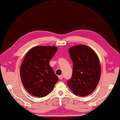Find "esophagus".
Wrapping results in <instances>:
<instances>
[{
    "label": "esophagus",
    "mask_w": 120,
    "mask_h": 120,
    "mask_svg": "<svg viewBox=\"0 0 120 120\" xmlns=\"http://www.w3.org/2000/svg\"><path fill=\"white\" fill-rule=\"evenodd\" d=\"M58 77L60 79H62L63 78V75H59L58 76Z\"/></svg>",
    "instance_id": "obj_1"
}]
</instances>
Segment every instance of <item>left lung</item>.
<instances>
[{"label": "left lung", "instance_id": "8db88e82", "mask_svg": "<svg viewBox=\"0 0 120 120\" xmlns=\"http://www.w3.org/2000/svg\"><path fill=\"white\" fill-rule=\"evenodd\" d=\"M68 52L73 65L68 86L76 95L87 96L95 90L101 77L98 56L92 48L82 45L72 47Z\"/></svg>", "mask_w": 120, "mask_h": 120}]
</instances>
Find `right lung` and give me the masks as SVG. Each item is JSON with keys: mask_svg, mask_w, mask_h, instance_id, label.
<instances>
[{"mask_svg": "<svg viewBox=\"0 0 120 120\" xmlns=\"http://www.w3.org/2000/svg\"><path fill=\"white\" fill-rule=\"evenodd\" d=\"M57 49L55 46H36L29 50L25 57L20 68V76L24 88L32 95L46 96L58 81L49 65V61Z\"/></svg>", "mask_w": 120, "mask_h": 120, "instance_id": "right-lung-1", "label": "right lung"}]
</instances>
